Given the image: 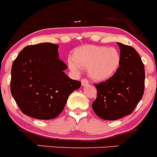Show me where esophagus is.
Wrapping results in <instances>:
<instances>
[{
	"label": "esophagus",
	"mask_w": 157,
	"mask_h": 157,
	"mask_svg": "<svg viewBox=\"0 0 157 157\" xmlns=\"http://www.w3.org/2000/svg\"><path fill=\"white\" fill-rule=\"evenodd\" d=\"M81 84L82 86H86L89 84V81L87 79L83 78V79L81 80Z\"/></svg>",
	"instance_id": "esophagus-1"
}]
</instances>
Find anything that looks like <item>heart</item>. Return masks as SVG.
Listing matches in <instances>:
<instances>
[{
  "label": "heart",
  "instance_id": "1",
  "mask_svg": "<svg viewBox=\"0 0 157 157\" xmlns=\"http://www.w3.org/2000/svg\"><path fill=\"white\" fill-rule=\"evenodd\" d=\"M120 63V54L116 48L85 45L74 51L68 66L75 74H78L81 69L87 68L91 79L101 82L112 77L119 68Z\"/></svg>",
  "mask_w": 157,
  "mask_h": 157
}]
</instances>
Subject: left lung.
<instances>
[{"instance_id": "left-lung-1", "label": "left lung", "mask_w": 157, "mask_h": 157, "mask_svg": "<svg viewBox=\"0 0 157 157\" xmlns=\"http://www.w3.org/2000/svg\"><path fill=\"white\" fill-rule=\"evenodd\" d=\"M117 44L120 48L119 68L108 80L94 84L98 96L93 110L105 120H117L131 114L145 90V67L139 54L130 45Z\"/></svg>"}]
</instances>
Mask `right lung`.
Returning <instances> with one entry per match:
<instances>
[{"label": "right lung", "instance_id": "right-lung-1", "mask_svg": "<svg viewBox=\"0 0 157 157\" xmlns=\"http://www.w3.org/2000/svg\"><path fill=\"white\" fill-rule=\"evenodd\" d=\"M58 45L40 43L26 46L13 61L10 89L23 114L52 120L64 109L69 95L81 86L64 73Z\"/></svg>", "mask_w": 157, "mask_h": 157}]
</instances>
